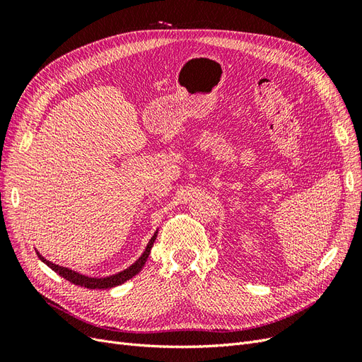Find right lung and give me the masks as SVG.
Returning a JSON list of instances; mask_svg holds the SVG:
<instances>
[{
  "instance_id": "1",
  "label": "right lung",
  "mask_w": 362,
  "mask_h": 362,
  "mask_svg": "<svg viewBox=\"0 0 362 362\" xmlns=\"http://www.w3.org/2000/svg\"><path fill=\"white\" fill-rule=\"evenodd\" d=\"M156 238H157V233H156L154 235H152V238L149 240V243H148L145 252H144V254H141V257L134 262V264H131L128 269L116 273V275L107 276V278H90V276H86V275H81V273L75 272V270H71V269H68V267L54 264V262H51V261L43 258V257L39 254V252H37V255H39V258H40L43 262H45V264H47L49 269H52L54 272L59 273V275L63 276L66 281L75 284V286H81V287H84V288H92V290H95V288L105 290V288H112V287L120 286V284H124L125 281H128V279H131L133 276H136L137 273H139L141 269H144L145 262H146V259H148V257H149V252H151L152 246H154Z\"/></svg>"
}]
</instances>
